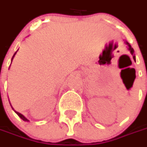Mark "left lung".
<instances>
[{"label":"left lung","mask_w":147,"mask_h":147,"mask_svg":"<svg viewBox=\"0 0 147 147\" xmlns=\"http://www.w3.org/2000/svg\"><path fill=\"white\" fill-rule=\"evenodd\" d=\"M126 44H127V46H128V50L130 51V52H131V54H132V55H133V59H134V60H136V58H135V55H134V54H133V53H134V50H133V49L132 48V47H131V46L129 45V43L126 42Z\"/></svg>","instance_id":"obj_1"}]
</instances>
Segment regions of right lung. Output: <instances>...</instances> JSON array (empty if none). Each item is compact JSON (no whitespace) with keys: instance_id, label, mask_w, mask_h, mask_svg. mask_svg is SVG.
<instances>
[{"instance_id":"obj_1","label":"right lung","mask_w":147,"mask_h":147,"mask_svg":"<svg viewBox=\"0 0 147 147\" xmlns=\"http://www.w3.org/2000/svg\"><path fill=\"white\" fill-rule=\"evenodd\" d=\"M15 54H16V52H15L14 55H13V58H14V55H15ZM13 58H12V59H13ZM14 111H15V110H14ZM15 113H16V114H17L18 115L20 116V118H21V119H23L24 121H28V119H26L25 117L22 114H20V113H19V112H17V111H15Z\"/></svg>"}]
</instances>
